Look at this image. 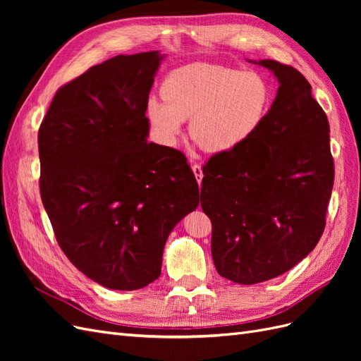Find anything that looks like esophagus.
<instances>
[{
  "label": "esophagus",
  "instance_id": "esophagus-1",
  "mask_svg": "<svg viewBox=\"0 0 361 361\" xmlns=\"http://www.w3.org/2000/svg\"><path fill=\"white\" fill-rule=\"evenodd\" d=\"M192 173L195 179H197V182L200 183L202 182V178H203V170H202V166H199V164H192Z\"/></svg>",
  "mask_w": 361,
  "mask_h": 361
}]
</instances>
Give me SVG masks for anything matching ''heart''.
<instances>
[{
    "instance_id": "b5f03b06",
    "label": "heart",
    "mask_w": 361,
    "mask_h": 361,
    "mask_svg": "<svg viewBox=\"0 0 361 361\" xmlns=\"http://www.w3.org/2000/svg\"><path fill=\"white\" fill-rule=\"evenodd\" d=\"M162 99L147 102V118L161 143L173 146L183 120L209 154L243 146L262 126L271 102L268 82L256 72L194 63L173 71L161 87Z\"/></svg>"
}]
</instances>
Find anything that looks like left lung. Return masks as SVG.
<instances>
[{
  "label": "left lung",
  "mask_w": 361,
  "mask_h": 361,
  "mask_svg": "<svg viewBox=\"0 0 361 361\" xmlns=\"http://www.w3.org/2000/svg\"><path fill=\"white\" fill-rule=\"evenodd\" d=\"M248 61L276 76V99L247 143L207 161L200 194L216 272L239 285L285 274L310 253L334 182L329 118L309 81L274 60Z\"/></svg>",
  "instance_id": "1"
}]
</instances>
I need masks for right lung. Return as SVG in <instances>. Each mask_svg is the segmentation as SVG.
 I'll list each match as a JSON object with an SVG mask.
<instances>
[{"label": "right lung", "mask_w": 361, "mask_h": 361, "mask_svg": "<svg viewBox=\"0 0 361 361\" xmlns=\"http://www.w3.org/2000/svg\"><path fill=\"white\" fill-rule=\"evenodd\" d=\"M164 57L120 54L90 68L56 93L39 129L40 195L57 241L108 289L155 281L169 235L200 202L183 154L147 143Z\"/></svg>", "instance_id": "right-lung-1"}]
</instances>
